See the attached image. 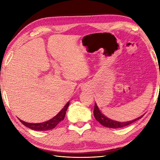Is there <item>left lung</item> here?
Listing matches in <instances>:
<instances>
[{
    "instance_id": "8db88e82",
    "label": "left lung",
    "mask_w": 160,
    "mask_h": 160,
    "mask_svg": "<svg viewBox=\"0 0 160 160\" xmlns=\"http://www.w3.org/2000/svg\"><path fill=\"white\" fill-rule=\"evenodd\" d=\"M93 115H94L95 118H96V120L98 122H99L102 125H103L106 127L112 128H122V127H126V126H128L129 124H132V122L140 120V119L143 117L144 115H142V116L139 117L136 119H134V120H132L131 121H128L126 122H120L115 121V120H111V119L108 118L107 117H106L105 115H104L102 113L96 103H95Z\"/></svg>"
}]
</instances>
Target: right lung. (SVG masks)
Here are the masks:
<instances>
[{"instance_id": "obj_1", "label": "right lung", "mask_w": 160, "mask_h": 160, "mask_svg": "<svg viewBox=\"0 0 160 160\" xmlns=\"http://www.w3.org/2000/svg\"><path fill=\"white\" fill-rule=\"evenodd\" d=\"M69 102H67L62 109L61 110L55 117H53L52 119H51V120L48 121L42 122V123L33 124V123H29V122H24L22 120H20V119L19 120L23 125H25V127L32 129V130H35V131L51 130V129H53L55 128L60 122L64 120V116H65V114H66V111L67 110L68 107H69Z\"/></svg>"}]
</instances>
